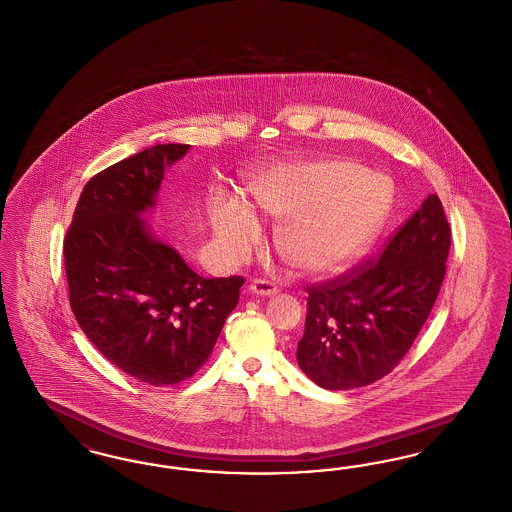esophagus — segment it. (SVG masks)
<instances>
[{
  "label": "esophagus",
  "instance_id": "esophagus-1",
  "mask_svg": "<svg viewBox=\"0 0 512 512\" xmlns=\"http://www.w3.org/2000/svg\"><path fill=\"white\" fill-rule=\"evenodd\" d=\"M249 291L251 293H255V295H274V293H278V287L274 282H270V280H265V278H259V280H253L251 284H249Z\"/></svg>",
  "mask_w": 512,
  "mask_h": 512
}]
</instances>
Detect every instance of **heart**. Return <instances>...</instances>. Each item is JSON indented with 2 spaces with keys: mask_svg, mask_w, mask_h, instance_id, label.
<instances>
[{
  "mask_svg": "<svg viewBox=\"0 0 512 512\" xmlns=\"http://www.w3.org/2000/svg\"><path fill=\"white\" fill-rule=\"evenodd\" d=\"M249 194L268 217L287 219L276 247L289 265L308 274L333 272L358 257L385 223L392 202L385 177L348 160L268 171L251 181ZM213 228L230 253H242L259 236L253 211L238 198L217 204Z\"/></svg>",
  "mask_w": 512,
  "mask_h": 512,
  "instance_id": "b5f03b06",
  "label": "heart"
}]
</instances>
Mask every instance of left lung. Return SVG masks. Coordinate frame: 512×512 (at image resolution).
Masks as SVG:
<instances>
[{
	"mask_svg": "<svg viewBox=\"0 0 512 512\" xmlns=\"http://www.w3.org/2000/svg\"><path fill=\"white\" fill-rule=\"evenodd\" d=\"M450 246L444 207L430 194L377 259L308 286L299 368L328 390L366 387L389 375L429 318Z\"/></svg>",
	"mask_w": 512,
	"mask_h": 512,
	"instance_id": "obj_1",
	"label": "left lung"
}]
</instances>
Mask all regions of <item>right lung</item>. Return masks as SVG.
Wrapping results in <instances>:
<instances>
[{"instance_id": "obj_1", "label": "right lung", "mask_w": 512, "mask_h": 512, "mask_svg": "<svg viewBox=\"0 0 512 512\" xmlns=\"http://www.w3.org/2000/svg\"><path fill=\"white\" fill-rule=\"evenodd\" d=\"M190 144H156L91 177L64 236L72 312L104 358L154 387L204 366L242 276L202 278L141 215L156 204L165 167Z\"/></svg>"}]
</instances>
